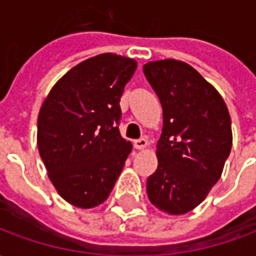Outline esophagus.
<instances>
[{
    "label": "esophagus",
    "instance_id": "34e87169",
    "mask_svg": "<svg viewBox=\"0 0 256 256\" xmlns=\"http://www.w3.org/2000/svg\"><path fill=\"white\" fill-rule=\"evenodd\" d=\"M148 146V140L146 138H138L134 141V148L136 150H144Z\"/></svg>",
    "mask_w": 256,
    "mask_h": 256
}]
</instances>
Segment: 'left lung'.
<instances>
[{
	"instance_id": "1",
	"label": "left lung",
	"mask_w": 256,
	"mask_h": 256,
	"mask_svg": "<svg viewBox=\"0 0 256 256\" xmlns=\"http://www.w3.org/2000/svg\"><path fill=\"white\" fill-rule=\"evenodd\" d=\"M142 70L163 108L148 198L163 212L186 214L220 178L233 141L230 115L222 96L189 64L167 58Z\"/></svg>"
}]
</instances>
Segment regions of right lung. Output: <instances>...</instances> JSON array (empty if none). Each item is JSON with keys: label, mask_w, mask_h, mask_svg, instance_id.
I'll list each match as a JSON object with an SVG mask.
<instances>
[{"label": "right lung", "mask_w": 256, "mask_h": 256, "mask_svg": "<svg viewBox=\"0 0 256 256\" xmlns=\"http://www.w3.org/2000/svg\"><path fill=\"white\" fill-rule=\"evenodd\" d=\"M136 60L102 53L58 80L38 115V150L58 194L78 208L110 196L132 142L119 133V101Z\"/></svg>", "instance_id": "obj_1"}]
</instances>
